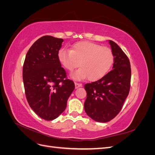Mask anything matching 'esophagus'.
<instances>
[{
	"label": "esophagus",
	"instance_id": "esophagus-1",
	"mask_svg": "<svg viewBox=\"0 0 155 155\" xmlns=\"http://www.w3.org/2000/svg\"><path fill=\"white\" fill-rule=\"evenodd\" d=\"M81 87H82V84L78 83H75V87H76V88H78Z\"/></svg>",
	"mask_w": 155,
	"mask_h": 155
}]
</instances>
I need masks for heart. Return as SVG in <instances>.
Returning <instances> with one entry per match:
<instances>
[{
	"label": "heart",
	"instance_id": "obj_1",
	"mask_svg": "<svg viewBox=\"0 0 155 155\" xmlns=\"http://www.w3.org/2000/svg\"><path fill=\"white\" fill-rule=\"evenodd\" d=\"M59 63L68 71L81 67L71 74L75 80L88 78L94 81L104 77L114 63V56L110 48L92 43L80 41L74 44L70 50L61 48L57 54Z\"/></svg>",
	"mask_w": 155,
	"mask_h": 155
}]
</instances>
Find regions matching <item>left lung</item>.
I'll return each mask as SVG.
<instances>
[{"label": "left lung", "mask_w": 155, "mask_h": 155, "mask_svg": "<svg viewBox=\"0 0 155 155\" xmlns=\"http://www.w3.org/2000/svg\"><path fill=\"white\" fill-rule=\"evenodd\" d=\"M109 41L114 56L113 69L99 80L85 85V112L92 120L104 123L120 112L129 94L131 78L128 57L114 41Z\"/></svg>", "instance_id": "left-lung-1"}]
</instances>
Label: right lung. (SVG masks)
<instances>
[{
    "instance_id": "right-lung-1",
    "label": "right lung",
    "mask_w": 155,
    "mask_h": 155,
    "mask_svg": "<svg viewBox=\"0 0 155 155\" xmlns=\"http://www.w3.org/2000/svg\"><path fill=\"white\" fill-rule=\"evenodd\" d=\"M63 39L45 35L28 51L22 68L26 97L30 107L40 118L55 119L65 110L75 88L67 78L57 54Z\"/></svg>"
}]
</instances>
